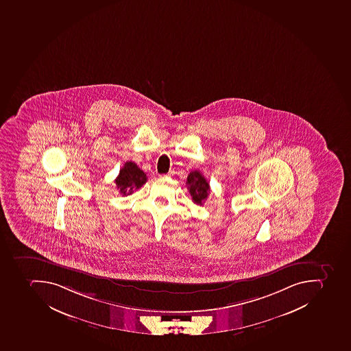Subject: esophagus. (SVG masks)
Masks as SVG:
<instances>
[{
	"label": "esophagus",
	"instance_id": "obj_1",
	"mask_svg": "<svg viewBox=\"0 0 351 351\" xmlns=\"http://www.w3.org/2000/svg\"><path fill=\"white\" fill-rule=\"evenodd\" d=\"M173 175H174V171H169V173L166 174V176L171 177L173 176Z\"/></svg>",
	"mask_w": 351,
	"mask_h": 351
}]
</instances>
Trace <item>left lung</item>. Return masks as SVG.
Listing matches in <instances>:
<instances>
[{
  "mask_svg": "<svg viewBox=\"0 0 351 351\" xmlns=\"http://www.w3.org/2000/svg\"><path fill=\"white\" fill-rule=\"evenodd\" d=\"M188 191L191 194L193 202L197 205H202V202L207 199L209 191H210V186L207 182L204 175L198 171H191L187 176Z\"/></svg>",
  "mask_w": 351,
  "mask_h": 351,
  "instance_id": "1",
  "label": "left lung"
}]
</instances>
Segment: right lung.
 Segmentation results:
<instances>
[{
  "label": "right lung",
  "mask_w": 351,
  "mask_h": 351,
  "mask_svg": "<svg viewBox=\"0 0 351 351\" xmlns=\"http://www.w3.org/2000/svg\"><path fill=\"white\" fill-rule=\"evenodd\" d=\"M147 177L134 162H126L120 169L115 184L123 196L132 194L133 191L142 187L146 182Z\"/></svg>",
  "instance_id": "obj_1"
}]
</instances>
